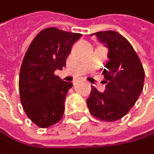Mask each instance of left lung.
I'll list each match as a JSON object with an SVG mask.
<instances>
[{
  "label": "left lung",
  "instance_id": "obj_1",
  "mask_svg": "<svg viewBox=\"0 0 154 154\" xmlns=\"http://www.w3.org/2000/svg\"><path fill=\"white\" fill-rule=\"evenodd\" d=\"M109 50L103 74L106 89L100 93L94 86L86 100L90 113L103 121L123 118L137 101L143 88L144 70L130 43L115 31L92 34Z\"/></svg>",
  "mask_w": 154,
  "mask_h": 154
}]
</instances>
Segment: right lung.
<instances>
[{"instance_id":"obj_1","label":"right lung","mask_w":154,"mask_h":154,"mask_svg":"<svg viewBox=\"0 0 154 154\" xmlns=\"http://www.w3.org/2000/svg\"><path fill=\"white\" fill-rule=\"evenodd\" d=\"M81 34L56 27L42 30L29 45L19 73V95L27 117L36 126L46 128L59 122L72 83L54 74L66 66L73 44Z\"/></svg>"}]
</instances>
